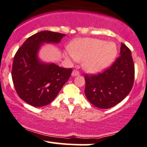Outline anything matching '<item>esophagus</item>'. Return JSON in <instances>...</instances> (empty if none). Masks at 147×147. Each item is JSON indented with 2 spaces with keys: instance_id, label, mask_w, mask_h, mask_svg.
Returning <instances> with one entry per match:
<instances>
[{
  "instance_id": "esophagus-1",
  "label": "esophagus",
  "mask_w": 147,
  "mask_h": 147,
  "mask_svg": "<svg viewBox=\"0 0 147 147\" xmlns=\"http://www.w3.org/2000/svg\"><path fill=\"white\" fill-rule=\"evenodd\" d=\"M79 75H80V72H79L78 70H74L72 72V76H78Z\"/></svg>"
}]
</instances>
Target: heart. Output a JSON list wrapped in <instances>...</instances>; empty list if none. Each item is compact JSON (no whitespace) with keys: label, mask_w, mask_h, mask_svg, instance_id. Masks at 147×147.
Segmentation results:
<instances>
[{"label":"heart","mask_w":147,"mask_h":147,"mask_svg":"<svg viewBox=\"0 0 147 147\" xmlns=\"http://www.w3.org/2000/svg\"><path fill=\"white\" fill-rule=\"evenodd\" d=\"M117 47L112 42L98 38H78L70 45V55L77 61H83L86 71L95 73L102 71L113 61Z\"/></svg>","instance_id":"1"}]
</instances>
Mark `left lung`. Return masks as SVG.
I'll list each match as a JSON object with an SVG mask.
<instances>
[{
	"label": "left lung",
	"instance_id": "obj_1",
	"mask_svg": "<svg viewBox=\"0 0 147 147\" xmlns=\"http://www.w3.org/2000/svg\"><path fill=\"white\" fill-rule=\"evenodd\" d=\"M120 55L100 73L85 74V94L88 100L99 109L117 105L129 94L135 78V66L130 49L121 43Z\"/></svg>",
	"mask_w": 147,
	"mask_h": 147
}]
</instances>
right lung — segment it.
I'll list each match as a JSON object with an SVG mask.
<instances>
[{
  "instance_id": "obj_1",
  "label": "right lung",
  "mask_w": 147,
  "mask_h": 147,
  "mask_svg": "<svg viewBox=\"0 0 147 147\" xmlns=\"http://www.w3.org/2000/svg\"><path fill=\"white\" fill-rule=\"evenodd\" d=\"M65 34L42 31L30 36L15 54L11 77L18 95L34 107L51 103L70 78L72 68L43 63L37 52L43 43H59Z\"/></svg>"
}]
</instances>
